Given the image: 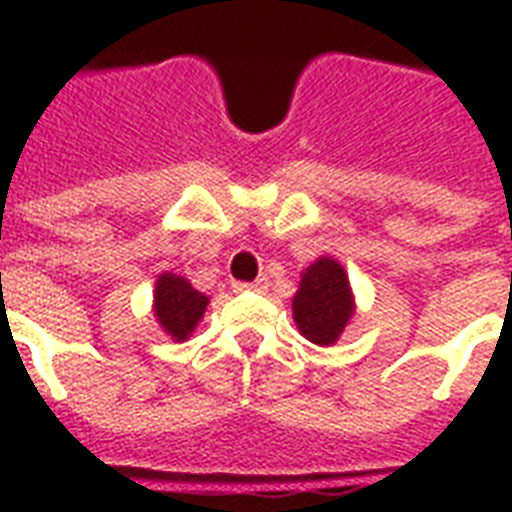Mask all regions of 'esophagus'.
Returning <instances> with one entry per match:
<instances>
[{"label":"esophagus","instance_id":"obj_1","mask_svg":"<svg viewBox=\"0 0 512 512\" xmlns=\"http://www.w3.org/2000/svg\"><path fill=\"white\" fill-rule=\"evenodd\" d=\"M268 289V278H257L252 284H244V281H236L234 292H265Z\"/></svg>","mask_w":512,"mask_h":512}]
</instances>
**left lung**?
Returning <instances> with one entry per match:
<instances>
[{"label":"left lung","mask_w":512,"mask_h":512,"mask_svg":"<svg viewBox=\"0 0 512 512\" xmlns=\"http://www.w3.org/2000/svg\"><path fill=\"white\" fill-rule=\"evenodd\" d=\"M294 321L310 342L334 344L355 313L347 273L336 260L321 257L305 270L292 302Z\"/></svg>","instance_id":"8db88e82"}]
</instances>
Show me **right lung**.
I'll return each mask as SVG.
<instances>
[{
  "label": "right lung",
  "instance_id": "right-lung-1",
  "mask_svg": "<svg viewBox=\"0 0 512 512\" xmlns=\"http://www.w3.org/2000/svg\"><path fill=\"white\" fill-rule=\"evenodd\" d=\"M207 297L197 292L186 278L162 273L155 289V315L173 339H186L205 315Z\"/></svg>",
  "mask_w": 512,
  "mask_h": 512
}]
</instances>
